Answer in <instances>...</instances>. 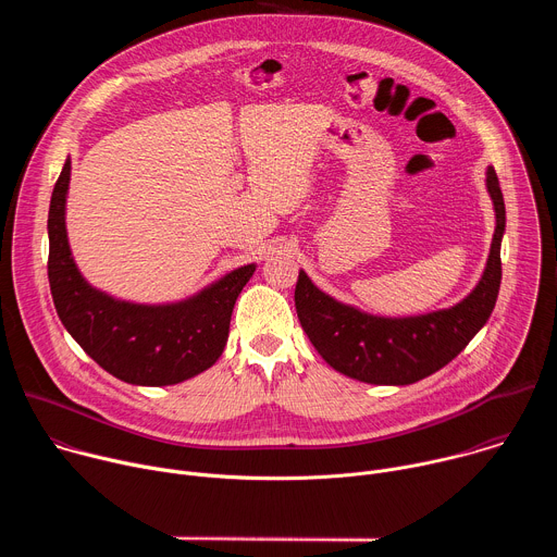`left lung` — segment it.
Segmentation results:
<instances>
[{"mask_svg":"<svg viewBox=\"0 0 557 557\" xmlns=\"http://www.w3.org/2000/svg\"><path fill=\"white\" fill-rule=\"evenodd\" d=\"M485 185L496 215L487 264L479 284L449 308L408 317L372 314L331 297L299 271V324L331 368L372 385H410L447 366L487 324L503 280L500 245L507 218L494 168H487Z\"/></svg>","mask_w":557,"mask_h":557,"instance_id":"left-lung-1","label":"left lung"}]
</instances>
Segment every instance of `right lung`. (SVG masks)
<instances>
[{"label":"right lung","mask_w":557,"mask_h":557,"mask_svg":"<svg viewBox=\"0 0 557 557\" xmlns=\"http://www.w3.org/2000/svg\"><path fill=\"white\" fill-rule=\"evenodd\" d=\"M70 170L67 156L48 211V280L65 331L103 370L132 385H174L211 368L226 346L235 299L258 264L237 267L168 304H136L92 286L67 243Z\"/></svg>","instance_id":"1"}]
</instances>
